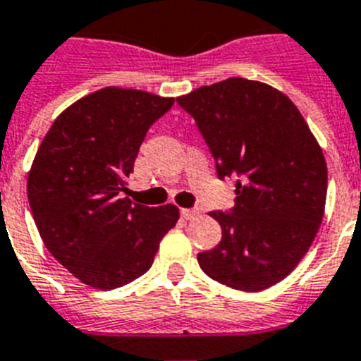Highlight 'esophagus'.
I'll return each mask as SVG.
<instances>
[{
  "mask_svg": "<svg viewBox=\"0 0 361 361\" xmlns=\"http://www.w3.org/2000/svg\"><path fill=\"white\" fill-rule=\"evenodd\" d=\"M180 216L186 220H192L197 216V211L195 209H180Z\"/></svg>",
  "mask_w": 361,
  "mask_h": 361,
  "instance_id": "esophagus-1",
  "label": "esophagus"
}]
</instances>
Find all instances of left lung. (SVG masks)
I'll list each match as a JSON object with an SVG mask.
<instances>
[{
	"label": "left lung",
	"mask_w": 361,
	"mask_h": 361,
	"mask_svg": "<svg viewBox=\"0 0 361 361\" xmlns=\"http://www.w3.org/2000/svg\"><path fill=\"white\" fill-rule=\"evenodd\" d=\"M177 103L195 120L235 205L211 211L222 241L197 254L201 269L241 292L273 286L294 269L322 222L328 171L294 103L248 79L201 86Z\"/></svg>",
	"instance_id": "left-lung-1"
}]
</instances>
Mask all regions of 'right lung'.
Masks as SVG:
<instances>
[{
	"instance_id": "obj_1",
	"label": "right lung",
	"mask_w": 361,
	"mask_h": 361,
	"mask_svg": "<svg viewBox=\"0 0 361 361\" xmlns=\"http://www.w3.org/2000/svg\"><path fill=\"white\" fill-rule=\"evenodd\" d=\"M175 99L103 88L54 120L27 177L33 220L49 252L80 282L114 290L147 273L175 205L120 197L147 131Z\"/></svg>"
}]
</instances>
